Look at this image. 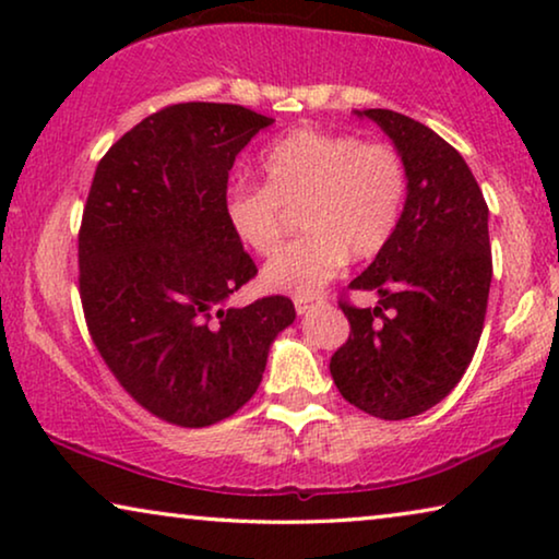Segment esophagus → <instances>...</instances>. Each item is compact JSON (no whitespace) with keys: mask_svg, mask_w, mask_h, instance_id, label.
I'll list each match as a JSON object with an SVG mask.
<instances>
[{"mask_svg":"<svg viewBox=\"0 0 559 559\" xmlns=\"http://www.w3.org/2000/svg\"><path fill=\"white\" fill-rule=\"evenodd\" d=\"M318 302H323V297H295V310L300 312V316H305V312L316 308Z\"/></svg>","mask_w":559,"mask_h":559,"instance_id":"34e87169","label":"esophagus"}]
</instances>
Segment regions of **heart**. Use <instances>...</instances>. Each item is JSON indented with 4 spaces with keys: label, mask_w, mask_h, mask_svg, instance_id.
<instances>
[{
    "label": "heart",
    "mask_w": 559,
    "mask_h": 559,
    "mask_svg": "<svg viewBox=\"0 0 559 559\" xmlns=\"http://www.w3.org/2000/svg\"><path fill=\"white\" fill-rule=\"evenodd\" d=\"M264 186L231 188L226 218L241 243L270 257L285 243L293 216L308 234L264 266L274 293L308 297L354 259L386 249L407 203L409 173L392 142L295 129L262 157Z\"/></svg>",
    "instance_id": "1"
}]
</instances>
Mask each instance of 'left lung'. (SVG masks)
<instances>
[{
	"mask_svg": "<svg viewBox=\"0 0 559 559\" xmlns=\"http://www.w3.org/2000/svg\"><path fill=\"white\" fill-rule=\"evenodd\" d=\"M404 155L409 190L394 239L348 289L379 293L377 308L346 295L348 341L331 377L354 407L407 419L445 400L476 354L491 289L488 205L453 144L404 114L366 109Z\"/></svg>",
	"mask_w": 559,
	"mask_h": 559,
	"instance_id": "left-lung-1",
	"label": "left lung"
}]
</instances>
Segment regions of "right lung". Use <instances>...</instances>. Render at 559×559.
I'll return each mask as SVG.
<instances>
[{"label":"right lung","mask_w":559,"mask_h":559,"mask_svg":"<svg viewBox=\"0 0 559 559\" xmlns=\"http://www.w3.org/2000/svg\"><path fill=\"white\" fill-rule=\"evenodd\" d=\"M272 119L239 104L165 106L111 144L79 228L91 341L132 400L165 423L209 427L262 381L285 295L221 308L257 277L226 218L228 170Z\"/></svg>","instance_id":"add662e5"}]
</instances>
